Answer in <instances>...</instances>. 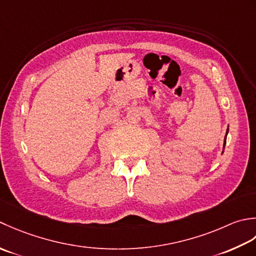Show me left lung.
Instances as JSON below:
<instances>
[{"label": "left lung", "mask_w": 256, "mask_h": 256, "mask_svg": "<svg viewBox=\"0 0 256 256\" xmlns=\"http://www.w3.org/2000/svg\"><path fill=\"white\" fill-rule=\"evenodd\" d=\"M228 130H226V134H228ZM226 139H224V144H223V149H224V146H226Z\"/></svg>", "instance_id": "left-lung-1"}]
</instances>
